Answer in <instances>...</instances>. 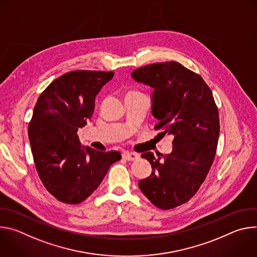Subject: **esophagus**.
Here are the masks:
<instances>
[{"mask_svg":"<svg viewBox=\"0 0 257 257\" xmlns=\"http://www.w3.org/2000/svg\"><path fill=\"white\" fill-rule=\"evenodd\" d=\"M122 157H123V159H125L126 161H135V160H137L138 158H139V156L137 155V154H134V153H129V152H126V153H124L123 155H122Z\"/></svg>","mask_w":257,"mask_h":257,"instance_id":"obj_1","label":"esophagus"}]
</instances>
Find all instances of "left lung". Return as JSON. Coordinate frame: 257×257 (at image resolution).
Wrapping results in <instances>:
<instances>
[{
    "label": "left lung",
    "mask_w": 257,
    "mask_h": 257,
    "mask_svg": "<svg viewBox=\"0 0 257 257\" xmlns=\"http://www.w3.org/2000/svg\"><path fill=\"white\" fill-rule=\"evenodd\" d=\"M131 76L154 88L155 129L174 136L170 155H141L153 172L138 186L154 205L171 209L187 202L208 174L219 134L217 106L202 77L178 62L146 65Z\"/></svg>",
    "instance_id": "8db88e82"
}]
</instances>
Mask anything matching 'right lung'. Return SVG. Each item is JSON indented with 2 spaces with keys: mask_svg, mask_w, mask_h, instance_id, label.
<instances>
[{
  "mask_svg": "<svg viewBox=\"0 0 257 257\" xmlns=\"http://www.w3.org/2000/svg\"><path fill=\"white\" fill-rule=\"evenodd\" d=\"M114 72L75 70L54 80L40 95L28 125L34 165L46 189L58 200L78 204L101 183L117 151L81 148L78 128L91 119L95 96Z\"/></svg>",
  "mask_w": 257,
  "mask_h": 257,
  "instance_id": "obj_1",
  "label": "right lung"
}]
</instances>
